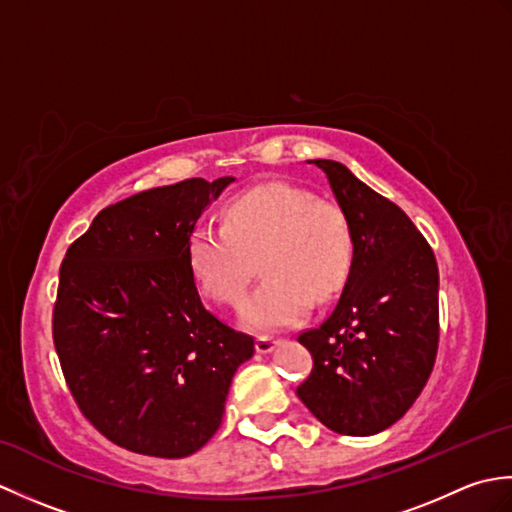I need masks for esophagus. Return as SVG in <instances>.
Wrapping results in <instances>:
<instances>
[{"label": "esophagus", "instance_id": "obj_1", "mask_svg": "<svg viewBox=\"0 0 512 512\" xmlns=\"http://www.w3.org/2000/svg\"><path fill=\"white\" fill-rule=\"evenodd\" d=\"M279 343L281 341L273 339V336H259V339H257V352L259 354H270L273 350H277Z\"/></svg>", "mask_w": 512, "mask_h": 512}]
</instances>
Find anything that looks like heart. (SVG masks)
Segmentation results:
<instances>
[{
    "instance_id": "1",
    "label": "heart",
    "mask_w": 512,
    "mask_h": 512,
    "mask_svg": "<svg viewBox=\"0 0 512 512\" xmlns=\"http://www.w3.org/2000/svg\"><path fill=\"white\" fill-rule=\"evenodd\" d=\"M262 257L266 281L239 303V321L257 332L288 328L345 284L352 228L339 204L308 189L268 182L239 195L224 226L200 224L189 237V264L206 295L233 303Z\"/></svg>"
}]
</instances>
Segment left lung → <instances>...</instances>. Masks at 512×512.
Wrapping results in <instances>:
<instances>
[{
  "mask_svg": "<svg viewBox=\"0 0 512 512\" xmlns=\"http://www.w3.org/2000/svg\"><path fill=\"white\" fill-rule=\"evenodd\" d=\"M352 228V266L319 328L299 334L312 374L297 387L312 416L343 436H374L427 385L438 352V264L398 209L336 160H308Z\"/></svg>",
  "mask_w": 512,
  "mask_h": 512,
  "instance_id": "1",
  "label": "left lung"
}]
</instances>
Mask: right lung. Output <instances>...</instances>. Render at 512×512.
I'll list each match as a JSON object with an SVG mask.
<instances>
[{
  "label": "right lung",
  "instance_id": "right-lung-1",
  "mask_svg": "<svg viewBox=\"0 0 512 512\" xmlns=\"http://www.w3.org/2000/svg\"><path fill=\"white\" fill-rule=\"evenodd\" d=\"M233 176L189 178L107 206L61 264L54 347L76 400L107 440L187 458L220 429L253 336L204 308L189 237Z\"/></svg>",
  "mask_w": 512,
  "mask_h": 512
}]
</instances>
